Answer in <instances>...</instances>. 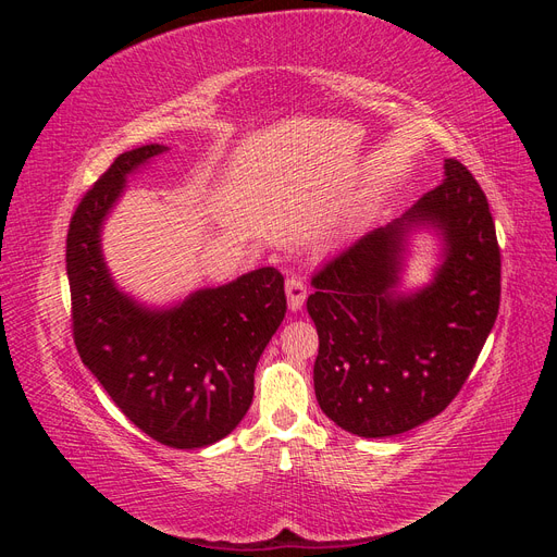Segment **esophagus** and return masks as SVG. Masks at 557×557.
Here are the masks:
<instances>
[{
    "mask_svg": "<svg viewBox=\"0 0 557 557\" xmlns=\"http://www.w3.org/2000/svg\"><path fill=\"white\" fill-rule=\"evenodd\" d=\"M285 295H288L290 311H299L307 301V283L299 276H290L288 281H285Z\"/></svg>",
    "mask_w": 557,
    "mask_h": 557,
    "instance_id": "1",
    "label": "esophagus"
}]
</instances>
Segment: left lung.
<instances>
[{
  "label": "left lung",
  "mask_w": 557,
  "mask_h": 557,
  "mask_svg": "<svg viewBox=\"0 0 557 557\" xmlns=\"http://www.w3.org/2000/svg\"><path fill=\"white\" fill-rule=\"evenodd\" d=\"M397 221L367 232L315 276V399L342 430L376 440L440 416L460 393L499 311V246L487 199L458 160ZM434 228L445 262L430 286L396 290L408 234Z\"/></svg>",
  "instance_id": "8db88e82"
}]
</instances>
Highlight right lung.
<instances>
[{
  "mask_svg": "<svg viewBox=\"0 0 557 557\" xmlns=\"http://www.w3.org/2000/svg\"><path fill=\"white\" fill-rule=\"evenodd\" d=\"M166 146L117 156L76 207L66 234V278L78 356L134 425L172 448H201L242 423L252 374L285 318L274 267L205 288L170 309H146L115 288L102 223L125 178Z\"/></svg>",
  "mask_w": 557,
  "mask_h": 557,
  "instance_id": "right-lung-1",
  "label": "right lung"
}]
</instances>
